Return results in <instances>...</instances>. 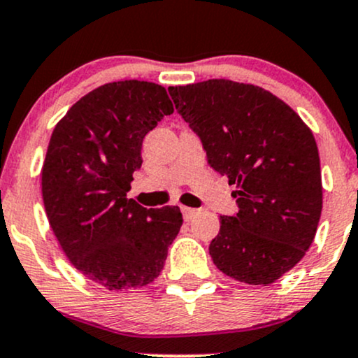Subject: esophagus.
<instances>
[{
    "instance_id": "34e87169",
    "label": "esophagus",
    "mask_w": 358,
    "mask_h": 358,
    "mask_svg": "<svg viewBox=\"0 0 358 358\" xmlns=\"http://www.w3.org/2000/svg\"><path fill=\"white\" fill-rule=\"evenodd\" d=\"M182 213H183L185 220H192L193 217L199 213V210H196V208H190V207H182Z\"/></svg>"
}]
</instances>
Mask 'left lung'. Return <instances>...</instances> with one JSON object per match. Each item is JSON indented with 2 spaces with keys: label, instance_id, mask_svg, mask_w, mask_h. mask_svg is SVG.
I'll return each mask as SVG.
<instances>
[{
  "label": "left lung",
  "instance_id": "obj_1",
  "mask_svg": "<svg viewBox=\"0 0 358 358\" xmlns=\"http://www.w3.org/2000/svg\"><path fill=\"white\" fill-rule=\"evenodd\" d=\"M239 212L220 217L208 252L222 273L268 286L301 261L322 215L313 133L289 106L250 84L212 79L168 87Z\"/></svg>",
  "mask_w": 358,
  "mask_h": 358
}]
</instances>
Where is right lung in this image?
Wrapping results in <instances>:
<instances>
[{
    "label": "right lung",
    "instance_id": "1",
    "mask_svg": "<svg viewBox=\"0 0 358 358\" xmlns=\"http://www.w3.org/2000/svg\"><path fill=\"white\" fill-rule=\"evenodd\" d=\"M171 113L162 85L110 82L77 101L48 143L42 195L52 231L76 269L109 291L155 281L183 224L178 207L127 199L143 139Z\"/></svg>",
    "mask_w": 358,
    "mask_h": 358
}]
</instances>
